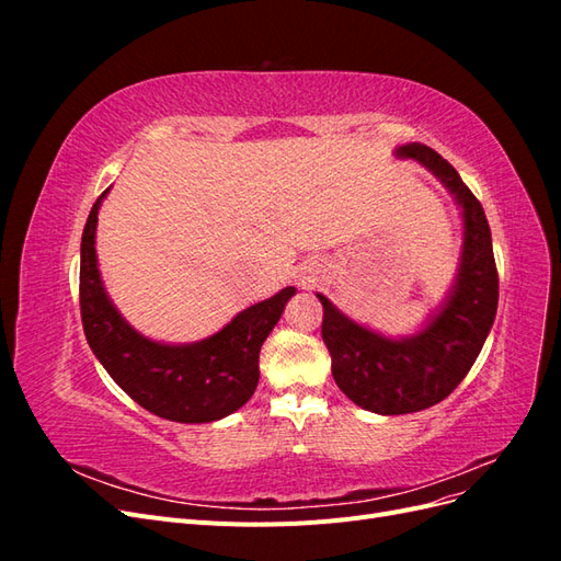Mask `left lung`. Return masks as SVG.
<instances>
[{"instance_id": "1", "label": "left lung", "mask_w": 561, "mask_h": 561, "mask_svg": "<svg viewBox=\"0 0 561 561\" xmlns=\"http://www.w3.org/2000/svg\"><path fill=\"white\" fill-rule=\"evenodd\" d=\"M443 182L463 210V252L458 276L439 313L414 336L388 339L322 304V342L342 393L367 412L396 416L428 410L466 379L486 342L499 307V271L482 203L456 168L435 149L412 142L396 149Z\"/></svg>"}]
</instances>
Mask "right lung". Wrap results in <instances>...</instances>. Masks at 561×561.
Here are the masks:
<instances>
[{"label": "right lung", "instance_id": "1", "mask_svg": "<svg viewBox=\"0 0 561 561\" xmlns=\"http://www.w3.org/2000/svg\"><path fill=\"white\" fill-rule=\"evenodd\" d=\"M98 196L81 236L79 307L83 334L107 375L147 412L178 423L225 419L252 398L260 381V351L280 320L295 287L248 307L227 328L194 344L151 342L114 309L95 257Z\"/></svg>", "mask_w": 561, "mask_h": 561}]
</instances>
